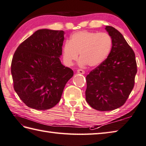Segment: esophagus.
<instances>
[{"label": "esophagus", "mask_w": 146, "mask_h": 146, "mask_svg": "<svg viewBox=\"0 0 146 146\" xmlns=\"http://www.w3.org/2000/svg\"><path fill=\"white\" fill-rule=\"evenodd\" d=\"M77 73H80V74H82V75H84V74H85V71H84L83 70L79 69V70H77Z\"/></svg>", "instance_id": "obj_1"}]
</instances>
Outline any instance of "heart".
<instances>
[{"instance_id":"obj_1","label":"heart","mask_w":146,"mask_h":146,"mask_svg":"<svg viewBox=\"0 0 146 146\" xmlns=\"http://www.w3.org/2000/svg\"><path fill=\"white\" fill-rule=\"evenodd\" d=\"M112 38L106 33L81 31L73 33L69 42H66L62 49L66 65H72L78 58L81 65L98 66L103 62L111 52Z\"/></svg>"}]
</instances>
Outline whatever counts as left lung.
Masks as SVG:
<instances>
[{"mask_svg": "<svg viewBox=\"0 0 146 146\" xmlns=\"http://www.w3.org/2000/svg\"><path fill=\"white\" fill-rule=\"evenodd\" d=\"M112 38L108 58L87 76L86 101L101 111L117 109L125 104L135 84V56L122 34L110 26L105 28Z\"/></svg>", "mask_w": 146, "mask_h": 146, "instance_id": "1", "label": "left lung"}]
</instances>
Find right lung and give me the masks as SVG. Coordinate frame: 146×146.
<instances>
[{"label":"right lung","instance_id":"obj_1","mask_svg":"<svg viewBox=\"0 0 146 146\" xmlns=\"http://www.w3.org/2000/svg\"><path fill=\"white\" fill-rule=\"evenodd\" d=\"M64 31H36L17 48L11 62L14 88L28 107L36 110L53 108L73 76L61 64Z\"/></svg>","mask_w":146,"mask_h":146}]
</instances>
